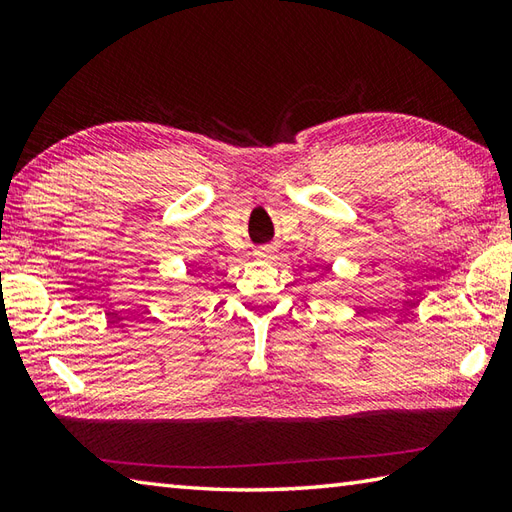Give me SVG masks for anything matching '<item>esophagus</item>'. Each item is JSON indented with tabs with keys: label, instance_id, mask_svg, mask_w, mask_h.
<instances>
[{
	"label": "esophagus",
	"instance_id": "esophagus-1",
	"mask_svg": "<svg viewBox=\"0 0 512 512\" xmlns=\"http://www.w3.org/2000/svg\"><path fill=\"white\" fill-rule=\"evenodd\" d=\"M270 253H273V246H262V248L255 250L257 257H270Z\"/></svg>",
	"mask_w": 512,
	"mask_h": 512
}]
</instances>
